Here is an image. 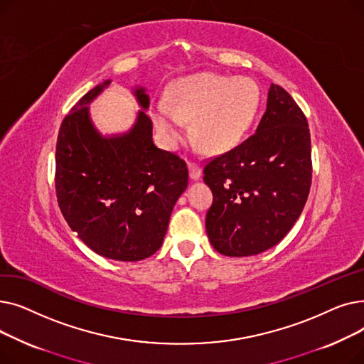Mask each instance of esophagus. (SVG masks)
Here are the masks:
<instances>
[{"instance_id": "34e87169", "label": "esophagus", "mask_w": 364, "mask_h": 364, "mask_svg": "<svg viewBox=\"0 0 364 364\" xmlns=\"http://www.w3.org/2000/svg\"><path fill=\"white\" fill-rule=\"evenodd\" d=\"M200 174H202L200 166L198 164H195V162H190L188 164V176H190V178H192V180H199Z\"/></svg>"}]
</instances>
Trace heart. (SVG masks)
Instances as JSON below:
<instances>
[{
	"label": "heart",
	"mask_w": 364,
	"mask_h": 364,
	"mask_svg": "<svg viewBox=\"0 0 364 364\" xmlns=\"http://www.w3.org/2000/svg\"><path fill=\"white\" fill-rule=\"evenodd\" d=\"M258 105L259 90L254 81L200 73L180 81L169 103L155 102L151 119L169 146L183 140L184 122H193L195 139L209 150L221 151L239 143L251 127Z\"/></svg>",
	"instance_id": "b5f03b06"
}]
</instances>
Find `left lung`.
<instances>
[{
  "instance_id": "1",
  "label": "left lung",
  "mask_w": 364,
  "mask_h": 364,
  "mask_svg": "<svg viewBox=\"0 0 364 364\" xmlns=\"http://www.w3.org/2000/svg\"><path fill=\"white\" fill-rule=\"evenodd\" d=\"M309 122L291 94L272 84L257 131L206 162L203 181L214 202L206 233L225 257H251L289 233L311 187Z\"/></svg>"
}]
</instances>
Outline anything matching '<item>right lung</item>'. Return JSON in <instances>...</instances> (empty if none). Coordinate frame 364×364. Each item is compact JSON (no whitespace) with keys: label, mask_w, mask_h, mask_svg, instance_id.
<instances>
[{"label":"right lung","mask_w":364,"mask_h":364,"mask_svg":"<svg viewBox=\"0 0 364 364\" xmlns=\"http://www.w3.org/2000/svg\"><path fill=\"white\" fill-rule=\"evenodd\" d=\"M90 90L66 114L55 144V195L72 232L105 258L140 261L162 246L169 217L188 183L186 162L151 139L146 88L143 110L125 134L105 137L88 105L109 87Z\"/></svg>","instance_id":"obj_1"}]
</instances>
